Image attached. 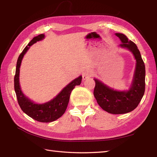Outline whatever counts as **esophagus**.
I'll return each instance as SVG.
<instances>
[{
    "label": "esophagus",
    "mask_w": 157,
    "mask_h": 157,
    "mask_svg": "<svg viewBox=\"0 0 157 157\" xmlns=\"http://www.w3.org/2000/svg\"><path fill=\"white\" fill-rule=\"evenodd\" d=\"M93 75H94V73H93L92 71H91V70H87V71H86L82 73V78L84 80H85L86 79L91 78V77L93 76Z\"/></svg>",
    "instance_id": "1"
}]
</instances>
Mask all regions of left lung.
I'll list each match as a JSON object with an SVG mask.
<instances>
[{
  "label": "left lung",
  "instance_id": "8db88e82",
  "mask_svg": "<svg viewBox=\"0 0 157 157\" xmlns=\"http://www.w3.org/2000/svg\"><path fill=\"white\" fill-rule=\"evenodd\" d=\"M115 35L121 40L119 46L128 49L134 55L136 61L134 79L128 91H117L96 79L94 96L101 107L111 114H124L134 110L144 96L145 91V65L137 46L129 40L127 36L121 33Z\"/></svg>",
  "mask_w": 157,
  "mask_h": 157
}]
</instances>
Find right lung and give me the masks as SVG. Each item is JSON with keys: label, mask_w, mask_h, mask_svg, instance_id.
Wrapping results in <instances>:
<instances>
[{"label": "right lung", "mask_w": 157, "mask_h": 157, "mask_svg": "<svg viewBox=\"0 0 157 157\" xmlns=\"http://www.w3.org/2000/svg\"><path fill=\"white\" fill-rule=\"evenodd\" d=\"M44 38V34H40L36 36L29 42L28 46L23 49L22 52L19 56L16 65L15 75L14 77V88L16 93L17 98L22 111L29 117L40 122L48 123L54 121L64 114L67 107L69 101L70 94L75 86L80 85L82 77L79 76L78 78L70 82L62 90V91L55 98L44 104H36L30 99L23 94L19 85V68L22 59L25 52L28 51L29 46L38 41Z\"/></svg>", "instance_id": "obj_1"}]
</instances>
